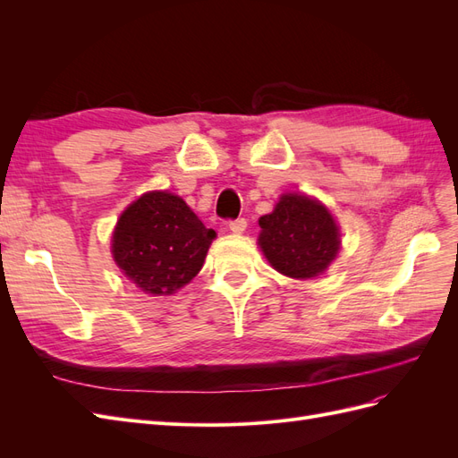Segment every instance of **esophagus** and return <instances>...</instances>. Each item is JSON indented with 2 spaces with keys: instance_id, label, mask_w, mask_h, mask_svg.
<instances>
[{
  "instance_id": "34e87169",
  "label": "esophagus",
  "mask_w": 458,
  "mask_h": 458,
  "mask_svg": "<svg viewBox=\"0 0 458 458\" xmlns=\"http://www.w3.org/2000/svg\"><path fill=\"white\" fill-rule=\"evenodd\" d=\"M246 219L244 217H239V219H231L229 221V231L234 233V234H241L244 229H246Z\"/></svg>"
}]
</instances>
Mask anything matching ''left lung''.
Segmentation results:
<instances>
[{
	"label": "left lung",
	"instance_id": "8db88e82",
	"mask_svg": "<svg viewBox=\"0 0 458 458\" xmlns=\"http://www.w3.org/2000/svg\"><path fill=\"white\" fill-rule=\"evenodd\" d=\"M259 246L271 266L293 279L323 273L340 250L336 221L327 208L303 195H283L259 217Z\"/></svg>",
	"mask_w": 458,
	"mask_h": 458
}]
</instances>
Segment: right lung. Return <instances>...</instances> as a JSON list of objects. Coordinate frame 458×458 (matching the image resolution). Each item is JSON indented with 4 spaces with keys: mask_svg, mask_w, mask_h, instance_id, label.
<instances>
[{
    "mask_svg": "<svg viewBox=\"0 0 458 458\" xmlns=\"http://www.w3.org/2000/svg\"><path fill=\"white\" fill-rule=\"evenodd\" d=\"M214 237L183 199L152 191L120 216L113 256L143 293L172 294L200 271Z\"/></svg>",
    "mask_w": 458,
    "mask_h": 458,
    "instance_id": "1",
    "label": "right lung"
}]
</instances>
